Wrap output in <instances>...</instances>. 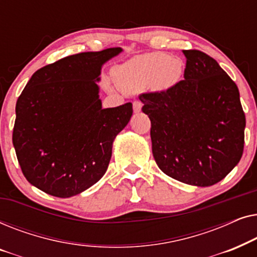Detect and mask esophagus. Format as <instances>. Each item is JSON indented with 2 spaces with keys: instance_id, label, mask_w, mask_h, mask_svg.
<instances>
[{
  "instance_id": "34e87169",
  "label": "esophagus",
  "mask_w": 257,
  "mask_h": 257,
  "mask_svg": "<svg viewBox=\"0 0 257 257\" xmlns=\"http://www.w3.org/2000/svg\"><path fill=\"white\" fill-rule=\"evenodd\" d=\"M142 106H143V103L140 100H135L133 101V111L136 112H140L142 111Z\"/></svg>"
}]
</instances>
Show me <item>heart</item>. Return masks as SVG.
I'll use <instances>...</instances> for the list:
<instances>
[{"instance_id": "obj_1", "label": "heart", "mask_w": 257, "mask_h": 257, "mask_svg": "<svg viewBox=\"0 0 257 257\" xmlns=\"http://www.w3.org/2000/svg\"><path fill=\"white\" fill-rule=\"evenodd\" d=\"M184 63L164 52H151L136 56L117 66L113 77L118 87L133 92L150 86L157 91L173 87L181 79Z\"/></svg>"}]
</instances>
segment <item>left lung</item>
I'll list each match as a JSON object with an SVG mask.
<instances>
[{
	"label": "left lung",
	"mask_w": 257,
	"mask_h": 257,
	"mask_svg": "<svg viewBox=\"0 0 257 257\" xmlns=\"http://www.w3.org/2000/svg\"><path fill=\"white\" fill-rule=\"evenodd\" d=\"M184 80L160 92L142 93L151 120L154 160L168 177L207 187L240 161L245 115L240 92L215 59L184 50Z\"/></svg>",
	"instance_id": "8db88e82"
}]
</instances>
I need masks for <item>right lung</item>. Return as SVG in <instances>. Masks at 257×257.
I'll return each instance as SVG.
<instances>
[{
	"label": "right lung",
	"mask_w": 257,
	"mask_h": 257,
	"mask_svg": "<svg viewBox=\"0 0 257 257\" xmlns=\"http://www.w3.org/2000/svg\"><path fill=\"white\" fill-rule=\"evenodd\" d=\"M121 48L80 52L37 70L16 103L13 144L28 181L57 196L77 195L107 170L132 104L101 108V65Z\"/></svg>",
	"instance_id": "right-lung-1"
}]
</instances>
